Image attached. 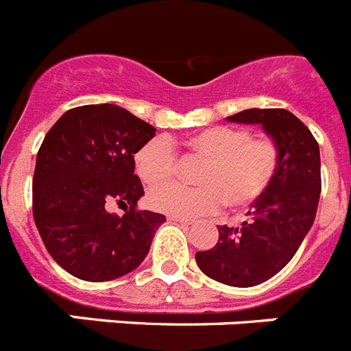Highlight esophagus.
I'll use <instances>...</instances> for the list:
<instances>
[{"label":"esophagus","mask_w":351,"mask_h":351,"mask_svg":"<svg viewBox=\"0 0 351 351\" xmlns=\"http://www.w3.org/2000/svg\"><path fill=\"white\" fill-rule=\"evenodd\" d=\"M169 219H170V221L182 223V225H191V223H193V219L182 218V216H176V214H169Z\"/></svg>","instance_id":"1"}]
</instances>
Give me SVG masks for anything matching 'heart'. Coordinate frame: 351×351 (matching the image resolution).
Masks as SVG:
<instances>
[{
    "mask_svg": "<svg viewBox=\"0 0 351 351\" xmlns=\"http://www.w3.org/2000/svg\"><path fill=\"white\" fill-rule=\"evenodd\" d=\"M186 149L206 160L197 182L200 188L170 182L149 191L156 210L182 218L216 213L225 202L232 210L256 204L269 190L280 167V153L271 141L251 138L244 130L210 126L186 138ZM138 178L149 186L160 184L176 173V151L169 138H151L133 158Z\"/></svg>",
    "mask_w": 351,
    "mask_h": 351,
    "instance_id": "b5f03b06",
    "label": "heart"
}]
</instances>
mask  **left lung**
Instances as JSON below:
<instances>
[{
  "instance_id": "1",
  "label": "left lung",
  "mask_w": 351,
  "mask_h": 351,
  "mask_svg": "<svg viewBox=\"0 0 351 351\" xmlns=\"http://www.w3.org/2000/svg\"><path fill=\"white\" fill-rule=\"evenodd\" d=\"M228 123L260 125L280 153L269 190L251 206L241 228L218 226L213 250L198 251L197 265L228 287H256L293 258L315 223L320 200V147L299 117L285 108H247Z\"/></svg>"
}]
</instances>
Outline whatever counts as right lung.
<instances>
[{"instance_id": "right-lung-1", "label": "right lung", "mask_w": 351, "mask_h": 351, "mask_svg": "<svg viewBox=\"0 0 351 351\" xmlns=\"http://www.w3.org/2000/svg\"><path fill=\"white\" fill-rule=\"evenodd\" d=\"M156 128L114 104L70 108L43 138L33 176V218L43 244L79 280L110 281L144 262L163 214L137 210L144 188L133 154ZM127 207L123 217L108 203Z\"/></svg>"}]
</instances>
